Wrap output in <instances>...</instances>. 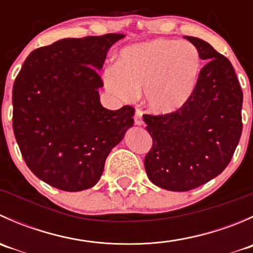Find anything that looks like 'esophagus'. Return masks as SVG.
Listing matches in <instances>:
<instances>
[{
  "instance_id": "1",
  "label": "esophagus",
  "mask_w": 253,
  "mask_h": 253,
  "mask_svg": "<svg viewBox=\"0 0 253 253\" xmlns=\"http://www.w3.org/2000/svg\"><path fill=\"white\" fill-rule=\"evenodd\" d=\"M134 124L138 125V126H141V125H143L142 111H139V110L136 111V114H134Z\"/></svg>"
}]
</instances>
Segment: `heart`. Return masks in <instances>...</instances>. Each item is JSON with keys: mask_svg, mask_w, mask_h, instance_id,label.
Returning a JSON list of instances; mask_svg holds the SVG:
<instances>
[{"mask_svg": "<svg viewBox=\"0 0 253 253\" xmlns=\"http://www.w3.org/2000/svg\"><path fill=\"white\" fill-rule=\"evenodd\" d=\"M202 70L191 42L153 39L124 48L117 66L104 71V84L115 98L128 103L143 89L145 105L155 114L180 110L191 99Z\"/></svg>", "mask_w": 253, "mask_h": 253, "instance_id": "b5f03b06", "label": "heart"}]
</instances>
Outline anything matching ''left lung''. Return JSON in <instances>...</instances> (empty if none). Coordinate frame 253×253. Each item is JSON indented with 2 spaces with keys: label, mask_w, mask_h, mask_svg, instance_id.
<instances>
[{
  "label": "left lung",
  "mask_w": 253,
  "mask_h": 253,
  "mask_svg": "<svg viewBox=\"0 0 253 253\" xmlns=\"http://www.w3.org/2000/svg\"><path fill=\"white\" fill-rule=\"evenodd\" d=\"M206 60L195 93L180 110L143 115L153 145L148 177L169 191H190L228 167L242 132V90L230 61L205 40L185 37Z\"/></svg>",
  "instance_id": "8db88e82"
}]
</instances>
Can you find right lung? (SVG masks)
Masks as SVG:
<instances>
[{
  "mask_svg": "<svg viewBox=\"0 0 253 253\" xmlns=\"http://www.w3.org/2000/svg\"><path fill=\"white\" fill-rule=\"evenodd\" d=\"M124 34L62 39L32 51L13 84V131L25 164L68 192L100 180L112 148L133 125L134 109L103 108L99 88L109 48Z\"/></svg>",
  "mask_w": 253,
  "mask_h": 253,
  "instance_id": "right-lung-1",
  "label": "right lung"
}]
</instances>
